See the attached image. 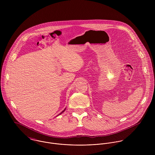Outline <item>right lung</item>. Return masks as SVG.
I'll use <instances>...</instances> for the list:
<instances>
[{"label": "right lung", "instance_id": "add662e5", "mask_svg": "<svg viewBox=\"0 0 155 155\" xmlns=\"http://www.w3.org/2000/svg\"><path fill=\"white\" fill-rule=\"evenodd\" d=\"M66 110V109H64V110L63 111H61V113H60V114H61V113H63V112H64V110ZM59 114H58V115H59Z\"/></svg>", "mask_w": 155, "mask_h": 155}]
</instances>
